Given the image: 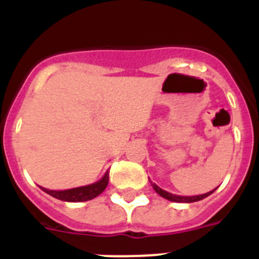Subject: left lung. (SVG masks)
Returning <instances> with one entry per match:
<instances>
[{
    "label": "left lung",
    "instance_id": "left-lung-1",
    "mask_svg": "<svg viewBox=\"0 0 259 259\" xmlns=\"http://www.w3.org/2000/svg\"><path fill=\"white\" fill-rule=\"evenodd\" d=\"M148 179H150V178H148ZM151 185H152L153 190H155L156 192H157L158 195H160V196L164 197V199H166V200H169V201H174V202H195V201H200V200L205 199V197H208L209 195H211V193L214 192V190H213V191H210V192H208V193H204V195H197V196H178V195H173V193L166 192V191H164V190H162V188H160L157 185L152 183V182H151Z\"/></svg>",
    "mask_w": 259,
    "mask_h": 259
}]
</instances>
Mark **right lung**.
<instances>
[{
  "label": "right lung",
  "instance_id": "1",
  "mask_svg": "<svg viewBox=\"0 0 259 259\" xmlns=\"http://www.w3.org/2000/svg\"><path fill=\"white\" fill-rule=\"evenodd\" d=\"M108 178L109 174L107 171L103 176L101 181L95 182L93 185L83 186V187L77 188H71V190H64V191H53L48 190V188H42L46 193H49L50 196L55 197L62 201H69V202H77V201H89L97 197L98 195H101L104 190H106L107 185H108Z\"/></svg>",
  "mask_w": 259,
  "mask_h": 259
}]
</instances>
